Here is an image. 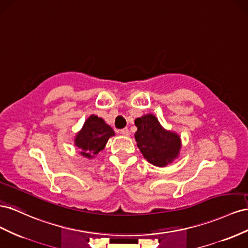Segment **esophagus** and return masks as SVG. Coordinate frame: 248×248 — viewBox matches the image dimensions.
Segmentation results:
<instances>
[{
	"label": "esophagus",
	"mask_w": 248,
	"mask_h": 248,
	"mask_svg": "<svg viewBox=\"0 0 248 248\" xmlns=\"http://www.w3.org/2000/svg\"><path fill=\"white\" fill-rule=\"evenodd\" d=\"M120 133H122L124 136H129L130 135V131H129L128 128H124L123 130H120Z\"/></svg>",
	"instance_id": "obj_1"
}]
</instances>
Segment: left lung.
I'll use <instances>...</instances> for the list:
<instances>
[{"mask_svg": "<svg viewBox=\"0 0 248 248\" xmlns=\"http://www.w3.org/2000/svg\"><path fill=\"white\" fill-rule=\"evenodd\" d=\"M135 125L137 146L151 164L164 167L178 158L182 147L180 136L166 131L155 115L146 114L136 118Z\"/></svg>", "mask_w": 248, "mask_h": 248, "instance_id": "obj_1", "label": "left lung"}]
</instances>
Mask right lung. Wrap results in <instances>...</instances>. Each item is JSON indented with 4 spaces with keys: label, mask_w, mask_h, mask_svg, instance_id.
<instances>
[{
    "label": "right lung",
    "mask_w": 248,
    "mask_h": 248,
    "mask_svg": "<svg viewBox=\"0 0 248 248\" xmlns=\"http://www.w3.org/2000/svg\"><path fill=\"white\" fill-rule=\"evenodd\" d=\"M114 135V131L103 118L90 115L76 135L75 145L80 148L82 155L91 159L104 150L108 139Z\"/></svg>",
    "instance_id": "1"
}]
</instances>
